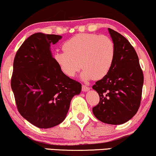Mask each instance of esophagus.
Masks as SVG:
<instances>
[{"instance_id":"1","label":"esophagus","mask_w":156,"mask_h":156,"mask_svg":"<svg viewBox=\"0 0 156 156\" xmlns=\"http://www.w3.org/2000/svg\"><path fill=\"white\" fill-rule=\"evenodd\" d=\"M89 90H90V88H88L86 86H84V85H83V86H82V90H83V91L87 92Z\"/></svg>"}]
</instances>
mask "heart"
<instances>
[{
    "label": "heart",
    "instance_id": "1",
    "mask_svg": "<svg viewBox=\"0 0 156 156\" xmlns=\"http://www.w3.org/2000/svg\"><path fill=\"white\" fill-rule=\"evenodd\" d=\"M64 52L54 55L61 71L73 78L84 68L81 79H101L108 74L114 59V42L109 37L95 34H78L66 41Z\"/></svg>",
    "mask_w": 156,
    "mask_h": 156
}]
</instances>
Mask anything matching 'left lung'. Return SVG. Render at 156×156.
I'll list each match as a JSON object with an SVG mask.
<instances>
[{
  "mask_svg": "<svg viewBox=\"0 0 156 156\" xmlns=\"http://www.w3.org/2000/svg\"><path fill=\"white\" fill-rule=\"evenodd\" d=\"M108 31L114 44V59L108 74L93 86L100 101L92 110L104 123L122 125L138 111L143 73L137 53L129 41L113 29L109 28Z\"/></svg>",
  "mask_w": 156,
  "mask_h": 156,
  "instance_id": "obj_1",
  "label": "left lung"
}]
</instances>
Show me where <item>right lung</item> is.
Listing matches in <instances>:
<instances>
[{
    "mask_svg": "<svg viewBox=\"0 0 156 156\" xmlns=\"http://www.w3.org/2000/svg\"><path fill=\"white\" fill-rule=\"evenodd\" d=\"M38 32L21 44L13 61L11 88L19 113L42 129L58 125L66 119L73 97L81 84L61 71L51 52V44L62 39Z\"/></svg>",
    "mask_w": 156,
    "mask_h": 156,
    "instance_id": "add662e5",
    "label": "right lung"
}]
</instances>
